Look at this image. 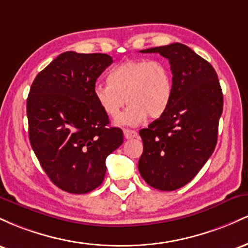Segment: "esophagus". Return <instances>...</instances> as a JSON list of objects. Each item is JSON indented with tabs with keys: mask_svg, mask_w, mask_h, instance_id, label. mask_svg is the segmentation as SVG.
Listing matches in <instances>:
<instances>
[{
	"mask_svg": "<svg viewBox=\"0 0 248 248\" xmlns=\"http://www.w3.org/2000/svg\"><path fill=\"white\" fill-rule=\"evenodd\" d=\"M124 138L127 139V140H129V139H134L138 136V133L135 132V130H130V129H124Z\"/></svg>",
	"mask_w": 248,
	"mask_h": 248,
	"instance_id": "34e87169",
	"label": "esophagus"
}]
</instances>
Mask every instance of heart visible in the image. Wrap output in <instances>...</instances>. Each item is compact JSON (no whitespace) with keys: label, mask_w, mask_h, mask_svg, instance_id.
I'll return each mask as SVG.
<instances>
[{"label":"heart","mask_w":248,"mask_h":248,"mask_svg":"<svg viewBox=\"0 0 248 248\" xmlns=\"http://www.w3.org/2000/svg\"><path fill=\"white\" fill-rule=\"evenodd\" d=\"M173 95L171 70L167 62L130 59L115 65L107 73V85L96 84L93 98L109 118H118L124 104L126 112L116 120L121 126H138L149 116L160 119L167 113Z\"/></svg>","instance_id":"b5f03b06"}]
</instances>
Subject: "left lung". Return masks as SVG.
I'll return each instance as SVG.
<instances>
[{
    "label": "left lung",
    "mask_w": 248,
    "mask_h": 248,
    "mask_svg": "<svg viewBox=\"0 0 248 248\" xmlns=\"http://www.w3.org/2000/svg\"><path fill=\"white\" fill-rule=\"evenodd\" d=\"M140 52L169 61L173 95L166 114L140 130L139 171L150 186L172 191L189 183L212 155L223 92L212 65L186 45L172 43Z\"/></svg>",
    "instance_id": "left-lung-1"
}]
</instances>
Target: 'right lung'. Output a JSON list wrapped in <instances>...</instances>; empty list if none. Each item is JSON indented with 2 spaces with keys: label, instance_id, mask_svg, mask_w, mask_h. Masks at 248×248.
I'll return each mask as SVG.
<instances>
[{
  "label": "right lung",
  "instance_id": "1",
  "mask_svg": "<svg viewBox=\"0 0 248 248\" xmlns=\"http://www.w3.org/2000/svg\"><path fill=\"white\" fill-rule=\"evenodd\" d=\"M113 62L105 53H62L37 75L27 100L29 139L52 183L87 193L102 183L106 157L124 142L93 98L96 79Z\"/></svg>",
  "mask_w": 248,
  "mask_h": 248
}]
</instances>
